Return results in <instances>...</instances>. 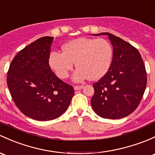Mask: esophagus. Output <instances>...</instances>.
<instances>
[{"label":"esophagus","instance_id":"34e87169","mask_svg":"<svg viewBox=\"0 0 155 155\" xmlns=\"http://www.w3.org/2000/svg\"><path fill=\"white\" fill-rule=\"evenodd\" d=\"M84 86L83 85H80V86H74V90L75 91H80L83 89Z\"/></svg>","mask_w":155,"mask_h":155}]
</instances>
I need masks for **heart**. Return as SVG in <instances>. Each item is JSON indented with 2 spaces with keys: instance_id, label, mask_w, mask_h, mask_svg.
Wrapping results in <instances>:
<instances>
[{
  "instance_id": "1",
  "label": "heart",
  "mask_w": 155,
  "mask_h": 155,
  "mask_svg": "<svg viewBox=\"0 0 155 155\" xmlns=\"http://www.w3.org/2000/svg\"><path fill=\"white\" fill-rule=\"evenodd\" d=\"M113 58V49L104 38H79L63 45L62 53L53 52L49 64L60 79H66L75 62L77 69L73 80L80 82L90 78L96 81L103 77L110 68Z\"/></svg>"
}]
</instances>
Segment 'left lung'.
<instances>
[{
	"instance_id": "obj_1",
	"label": "left lung",
	"mask_w": 155,
	"mask_h": 155,
	"mask_svg": "<svg viewBox=\"0 0 155 155\" xmlns=\"http://www.w3.org/2000/svg\"><path fill=\"white\" fill-rule=\"evenodd\" d=\"M113 58L106 74L94 83L91 106L102 118H123L134 111L146 90L147 77L144 62L134 47L108 32Z\"/></svg>"
}]
</instances>
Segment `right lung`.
I'll return each mask as SVG.
<instances>
[{
    "label": "right lung",
    "instance_id": "right-lung-1",
    "mask_svg": "<svg viewBox=\"0 0 155 155\" xmlns=\"http://www.w3.org/2000/svg\"><path fill=\"white\" fill-rule=\"evenodd\" d=\"M53 37H42L21 50L7 73V85L18 108L38 121L60 117L69 107L73 87L59 79L49 65Z\"/></svg>",
    "mask_w": 155,
    "mask_h": 155
}]
</instances>
